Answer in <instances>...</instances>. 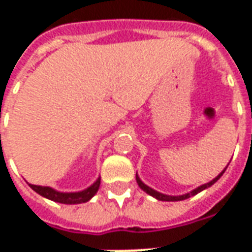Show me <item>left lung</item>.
<instances>
[{"mask_svg":"<svg viewBox=\"0 0 252 252\" xmlns=\"http://www.w3.org/2000/svg\"><path fill=\"white\" fill-rule=\"evenodd\" d=\"M225 170H227V167L222 170L221 173L217 175L216 178H213L211 182H208V184H204V185L198 186V188H195L194 190H191V191H189V193H186V194H182V195H169V194H163V193H160V191H157V190L153 189V188H150V186L146 185V184H144V182H143V181L139 178V175L137 174H136V181H137V185L140 186V189H142L143 191H146L147 194L153 195L154 198H157V200H159V201H182V200H186V198H189V197H191V195H195L197 193L202 191V190L211 188L213 184H216L217 181L220 180V177L224 174V171H225Z\"/></svg>","mask_w":252,"mask_h":252,"instance_id":"left-lung-1","label":"left lung"}]
</instances>
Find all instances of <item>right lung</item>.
<instances>
[{
  "instance_id": "1",
  "label": "right lung",
  "mask_w": 252,
  "mask_h": 252,
  "mask_svg": "<svg viewBox=\"0 0 252 252\" xmlns=\"http://www.w3.org/2000/svg\"><path fill=\"white\" fill-rule=\"evenodd\" d=\"M99 184H101V178L98 177L89 188L79 190V191H58L50 186L32 185V184H28V185L31 186V189L35 190L37 194L43 195L44 198L61 202V204L74 205V204H82V202H88L89 200H92L94 194L98 191Z\"/></svg>"
}]
</instances>
